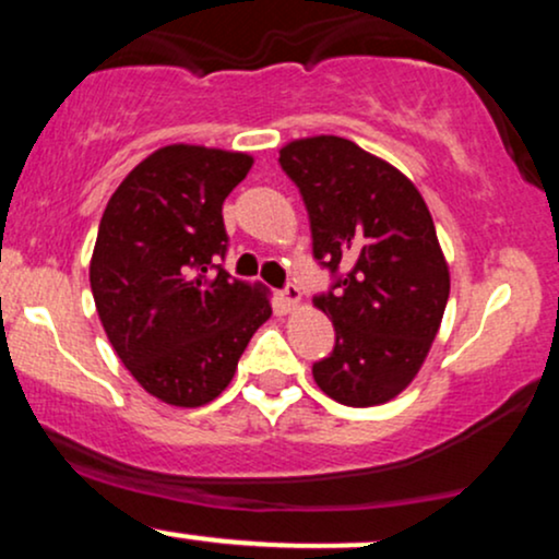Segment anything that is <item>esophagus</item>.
Returning <instances> with one entry per match:
<instances>
[{
  "instance_id": "34e87169",
  "label": "esophagus",
  "mask_w": 559,
  "mask_h": 559,
  "mask_svg": "<svg viewBox=\"0 0 559 559\" xmlns=\"http://www.w3.org/2000/svg\"><path fill=\"white\" fill-rule=\"evenodd\" d=\"M278 299H281V305H284L286 310L292 312V310H297V307H299V301H301V292H299L297 286H286L284 292L278 294Z\"/></svg>"
}]
</instances>
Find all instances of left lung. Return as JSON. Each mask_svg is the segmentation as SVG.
<instances>
[{
    "label": "left lung",
    "instance_id": "8db88e82",
    "mask_svg": "<svg viewBox=\"0 0 559 559\" xmlns=\"http://www.w3.org/2000/svg\"><path fill=\"white\" fill-rule=\"evenodd\" d=\"M312 230V254L344 267L336 292L312 305L331 318L336 346L312 365L320 391L346 407H373L415 381L439 333L449 265L415 183L342 136L281 146Z\"/></svg>",
    "mask_w": 559,
    "mask_h": 559
}]
</instances>
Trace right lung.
Listing matches in <instances>:
<instances>
[{"label":"right lung","mask_w":559,"mask_h":559,"mask_svg":"<svg viewBox=\"0 0 559 559\" xmlns=\"http://www.w3.org/2000/svg\"><path fill=\"white\" fill-rule=\"evenodd\" d=\"M252 163L247 152L159 146L102 215L88 265L96 312L128 373L173 407L221 396L273 316L265 286L217 265L228 247L223 202Z\"/></svg>","instance_id":"right-lung-1"}]
</instances>
